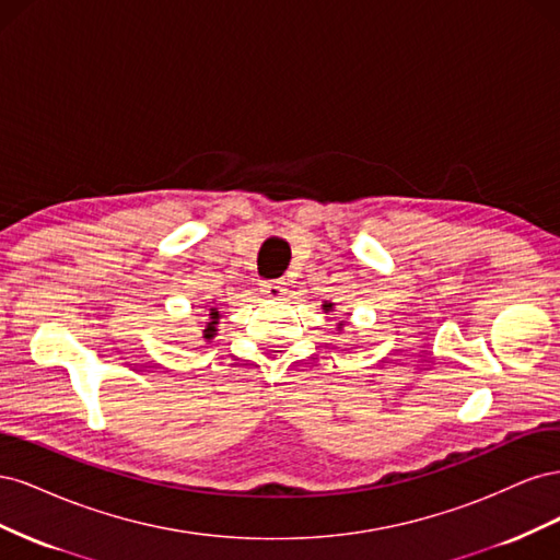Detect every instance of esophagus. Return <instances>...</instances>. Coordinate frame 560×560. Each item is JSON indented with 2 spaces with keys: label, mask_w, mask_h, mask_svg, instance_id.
I'll return each mask as SVG.
<instances>
[{
  "label": "esophagus",
  "mask_w": 560,
  "mask_h": 560,
  "mask_svg": "<svg viewBox=\"0 0 560 560\" xmlns=\"http://www.w3.org/2000/svg\"><path fill=\"white\" fill-rule=\"evenodd\" d=\"M261 294L266 299H282L287 294V287L282 280H268V282H261Z\"/></svg>",
  "instance_id": "34e87169"
}]
</instances>
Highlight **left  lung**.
<instances>
[{
    "label": "left lung",
    "mask_w": 560,
    "mask_h": 560,
    "mask_svg": "<svg viewBox=\"0 0 560 560\" xmlns=\"http://www.w3.org/2000/svg\"><path fill=\"white\" fill-rule=\"evenodd\" d=\"M334 306H336V303L325 301V303H322V311H325V313H334ZM341 327H343V322H341V325H338V331H341Z\"/></svg>",
    "instance_id": "8db88e82"
}]
</instances>
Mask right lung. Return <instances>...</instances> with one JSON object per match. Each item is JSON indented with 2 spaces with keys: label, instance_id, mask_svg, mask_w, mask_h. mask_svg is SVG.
Instances as JSON below:
<instances>
[{
  "label": "right lung",
  "instance_id": "right-lung-1",
  "mask_svg": "<svg viewBox=\"0 0 560 560\" xmlns=\"http://www.w3.org/2000/svg\"><path fill=\"white\" fill-rule=\"evenodd\" d=\"M219 319H222V313H219V308L208 306V322H206V329H202V338H206V341H212V338L217 336Z\"/></svg>",
  "mask_w": 560,
  "mask_h": 560
}]
</instances>
